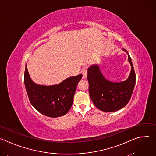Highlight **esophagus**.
<instances>
[{"instance_id":"esophagus-1","label":"esophagus","mask_w":156,"mask_h":156,"mask_svg":"<svg viewBox=\"0 0 156 156\" xmlns=\"http://www.w3.org/2000/svg\"><path fill=\"white\" fill-rule=\"evenodd\" d=\"M81 73H82V74H83V79H86V77H87V68H86V67L84 68V69L82 70Z\"/></svg>"}]
</instances>
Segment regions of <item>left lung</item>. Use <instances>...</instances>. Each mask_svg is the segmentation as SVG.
Listing matches in <instances>:
<instances>
[{"mask_svg":"<svg viewBox=\"0 0 156 156\" xmlns=\"http://www.w3.org/2000/svg\"><path fill=\"white\" fill-rule=\"evenodd\" d=\"M131 72L126 80L112 82L102 75L98 65H91L87 69L89 93L94 105L104 112H115L124 107L130 100L136 83V75L131 57L126 49Z\"/></svg>","mask_w":156,"mask_h":156,"instance_id":"obj_1","label":"left lung"}]
</instances>
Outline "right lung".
Returning <instances> with one entry per match:
<instances>
[{
  "label": "right lung",
  "mask_w": 156,
  "mask_h": 156,
  "mask_svg": "<svg viewBox=\"0 0 156 156\" xmlns=\"http://www.w3.org/2000/svg\"><path fill=\"white\" fill-rule=\"evenodd\" d=\"M81 78L80 74L66 78L58 84H36L31 80L26 65L24 83L33 107L44 115L58 117L65 115L70 109L76 86Z\"/></svg>",
  "instance_id": "1"
}]
</instances>
